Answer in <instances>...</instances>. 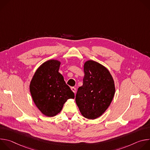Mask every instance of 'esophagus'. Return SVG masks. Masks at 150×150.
I'll return each instance as SVG.
<instances>
[{
  "label": "esophagus",
  "mask_w": 150,
  "mask_h": 150,
  "mask_svg": "<svg viewBox=\"0 0 150 150\" xmlns=\"http://www.w3.org/2000/svg\"><path fill=\"white\" fill-rule=\"evenodd\" d=\"M71 90H72V91L74 93H76V88H75V87H71Z\"/></svg>",
  "instance_id": "esophagus-1"
}]
</instances>
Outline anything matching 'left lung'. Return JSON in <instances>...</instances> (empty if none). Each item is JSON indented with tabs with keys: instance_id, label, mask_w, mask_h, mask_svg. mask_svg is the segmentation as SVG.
Here are the masks:
<instances>
[{
	"instance_id": "8db88e82",
	"label": "left lung",
	"mask_w": 150,
	"mask_h": 150,
	"mask_svg": "<svg viewBox=\"0 0 150 150\" xmlns=\"http://www.w3.org/2000/svg\"><path fill=\"white\" fill-rule=\"evenodd\" d=\"M82 86L78 88L75 101L85 118L95 119L110 105L115 93L113 79L104 66L88 60L84 64Z\"/></svg>"
}]
</instances>
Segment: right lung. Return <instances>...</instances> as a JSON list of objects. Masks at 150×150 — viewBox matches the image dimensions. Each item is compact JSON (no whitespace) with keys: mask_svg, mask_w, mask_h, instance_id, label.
Wrapping results in <instances>:
<instances>
[{"mask_svg":"<svg viewBox=\"0 0 150 150\" xmlns=\"http://www.w3.org/2000/svg\"><path fill=\"white\" fill-rule=\"evenodd\" d=\"M60 62L48 60L37 69L30 85L34 103L41 112L52 117L59 113L63 104L75 95L59 72Z\"/></svg>","mask_w":150,"mask_h":150,"instance_id":"right-lung-1","label":"right lung"}]
</instances>
